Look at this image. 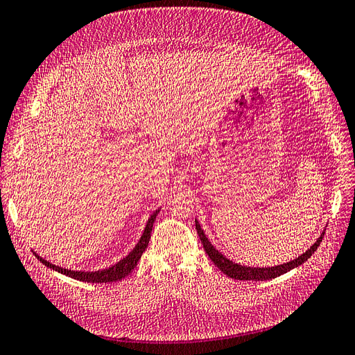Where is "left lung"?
<instances>
[{"instance_id": "1", "label": "left lung", "mask_w": 355, "mask_h": 355, "mask_svg": "<svg viewBox=\"0 0 355 355\" xmlns=\"http://www.w3.org/2000/svg\"><path fill=\"white\" fill-rule=\"evenodd\" d=\"M196 230L198 232V237L202 243L204 250L209 254V257L211 259V262L216 265L219 270L228 275L230 278H234V280H247V282H263V280H272L275 277H280L286 272H288L293 268H297L299 265H302L305 261H308L311 254H314V252L317 250V247L320 245L321 240L324 237V231L321 232L320 237L317 239V241L309 247V249L302 253L300 256H297L296 259L277 265V266H265V268H253V266H244L240 263H235L232 261H230L227 256H223L216 247H213V244L209 241V239L206 237V234L201 230L198 220L196 219Z\"/></svg>"}]
</instances>
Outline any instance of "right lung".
Here are the masks:
<instances>
[{"mask_svg": "<svg viewBox=\"0 0 355 355\" xmlns=\"http://www.w3.org/2000/svg\"><path fill=\"white\" fill-rule=\"evenodd\" d=\"M158 213H159V209L155 210L151 214V218L148 219L142 237L139 239L137 244L135 245V249L130 253H128L125 257H123L120 262H116L115 265H112L110 268H105V270H98V271H72V270H67V268H60L58 265H53V263L47 262L46 259H42L41 256H38L35 252H34V254H35V257L42 265H46L47 268H50V270H55V271H58V272H60L63 275H68V277L73 278V280H80V282H85V283H111V282H118V280H121V278H124L125 275L130 274L136 268L139 259H141L142 253L145 252V249L148 247L149 239H151L153 227H154V222L157 219V214Z\"/></svg>", "mask_w": 355, "mask_h": 355, "instance_id": "add662e5", "label": "right lung"}]
</instances>
